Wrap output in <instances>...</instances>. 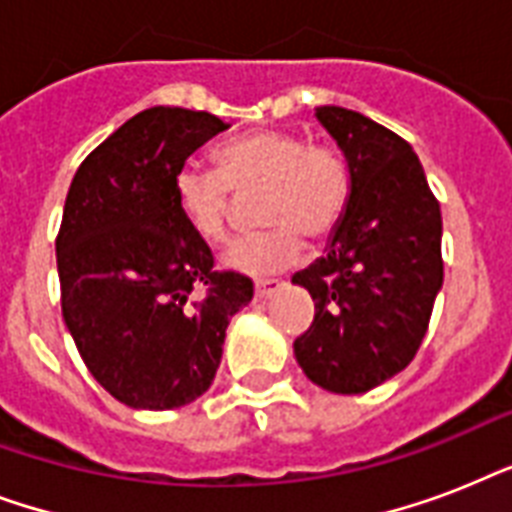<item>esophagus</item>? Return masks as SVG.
Segmentation results:
<instances>
[{"label": "esophagus", "instance_id": "obj_1", "mask_svg": "<svg viewBox=\"0 0 512 512\" xmlns=\"http://www.w3.org/2000/svg\"><path fill=\"white\" fill-rule=\"evenodd\" d=\"M284 287V281L281 279H257L255 281V297L257 300H268L273 292H279Z\"/></svg>", "mask_w": 512, "mask_h": 512}]
</instances>
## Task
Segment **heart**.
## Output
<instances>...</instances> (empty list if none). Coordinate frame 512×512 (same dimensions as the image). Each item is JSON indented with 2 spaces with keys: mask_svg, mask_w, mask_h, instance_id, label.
<instances>
[{
  "mask_svg": "<svg viewBox=\"0 0 512 512\" xmlns=\"http://www.w3.org/2000/svg\"><path fill=\"white\" fill-rule=\"evenodd\" d=\"M217 172L185 164L172 177V201L185 225L207 244H223L233 215V193L260 191L255 217L263 231L231 241L228 271L263 276L287 268L303 252V236L327 239L350 201V170L332 146L303 132L255 130L215 148Z\"/></svg>",
  "mask_w": 512,
  "mask_h": 512,
  "instance_id": "1",
  "label": "heart"
}]
</instances>
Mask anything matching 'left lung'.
<instances>
[{
	"label": "left lung",
	"mask_w": 512,
	"mask_h": 512,
	"mask_svg": "<svg viewBox=\"0 0 512 512\" xmlns=\"http://www.w3.org/2000/svg\"><path fill=\"white\" fill-rule=\"evenodd\" d=\"M316 116L348 159L353 188L327 255L292 276L316 303L295 356L308 380L353 396L390 380L420 350L444 284L441 207L396 132L340 106Z\"/></svg>",
	"instance_id": "8db88e82"
}]
</instances>
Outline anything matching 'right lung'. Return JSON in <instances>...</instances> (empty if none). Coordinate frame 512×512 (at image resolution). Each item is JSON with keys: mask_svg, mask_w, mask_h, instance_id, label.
Instances as JSON below:
<instances>
[{"mask_svg": "<svg viewBox=\"0 0 512 512\" xmlns=\"http://www.w3.org/2000/svg\"><path fill=\"white\" fill-rule=\"evenodd\" d=\"M225 130L207 111L148 108L103 140L68 188L55 239L63 319L92 377L132 409L199 398L228 321L255 295L249 276L215 271L172 201L175 172Z\"/></svg>", "mask_w": 512, "mask_h": 512, "instance_id": "right-lung-1", "label": "right lung"}]
</instances>
